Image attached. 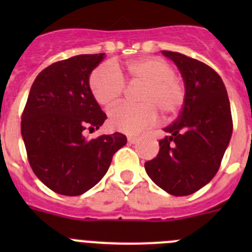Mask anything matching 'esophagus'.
Segmentation results:
<instances>
[{
    "mask_svg": "<svg viewBox=\"0 0 252 252\" xmlns=\"http://www.w3.org/2000/svg\"><path fill=\"white\" fill-rule=\"evenodd\" d=\"M139 135H128L127 136L128 142H131V144H136V142L139 141Z\"/></svg>",
    "mask_w": 252,
    "mask_h": 252,
    "instance_id": "obj_1",
    "label": "esophagus"
}]
</instances>
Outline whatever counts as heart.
I'll list each match as a JSON object with an SVG mask.
<instances>
[{
	"label": "heart",
	"instance_id": "heart-1",
	"mask_svg": "<svg viewBox=\"0 0 252 252\" xmlns=\"http://www.w3.org/2000/svg\"><path fill=\"white\" fill-rule=\"evenodd\" d=\"M125 74L131 86H140L137 104H122L110 115L113 130L137 133L153 126L160 113L165 119L174 117L186 101V86L174 69L161 58H142L125 64ZM90 88L95 102L111 108L120 102L126 86L121 73L113 64L95 68L90 77Z\"/></svg>",
	"mask_w": 252,
	"mask_h": 252
}]
</instances>
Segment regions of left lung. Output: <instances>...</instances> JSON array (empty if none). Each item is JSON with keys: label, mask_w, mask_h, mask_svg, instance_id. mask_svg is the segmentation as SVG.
Instances as JSON below:
<instances>
[{"label": "left lung", "mask_w": 252, "mask_h": 252, "mask_svg": "<svg viewBox=\"0 0 252 252\" xmlns=\"http://www.w3.org/2000/svg\"><path fill=\"white\" fill-rule=\"evenodd\" d=\"M177 64L186 84L178 119L159 141V154L145 162L154 183L171 195H189L217 174L232 135L230 99L221 77L211 66L177 51L162 50Z\"/></svg>", "instance_id": "left-lung-1"}]
</instances>
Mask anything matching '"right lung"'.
I'll return each mask as SVG.
<instances>
[{
    "label": "right lung",
    "mask_w": 252,
    "mask_h": 252,
    "mask_svg": "<svg viewBox=\"0 0 252 252\" xmlns=\"http://www.w3.org/2000/svg\"><path fill=\"white\" fill-rule=\"evenodd\" d=\"M104 54L75 55L55 62L31 86L21 117V135L30 166L49 189L81 195L106 174L113 154L127 142L124 133L87 140L106 113L90 88V74Z\"/></svg>",
    "instance_id": "obj_1"
}]
</instances>
